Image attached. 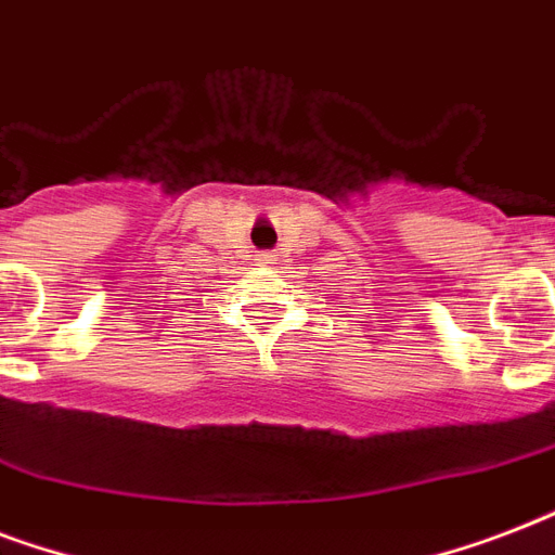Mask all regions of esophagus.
<instances>
[{
    "label": "esophagus",
    "mask_w": 555,
    "mask_h": 555,
    "mask_svg": "<svg viewBox=\"0 0 555 555\" xmlns=\"http://www.w3.org/2000/svg\"><path fill=\"white\" fill-rule=\"evenodd\" d=\"M261 261H264V264H273V259H270V256H264V259H261Z\"/></svg>",
    "instance_id": "obj_1"
}]
</instances>
